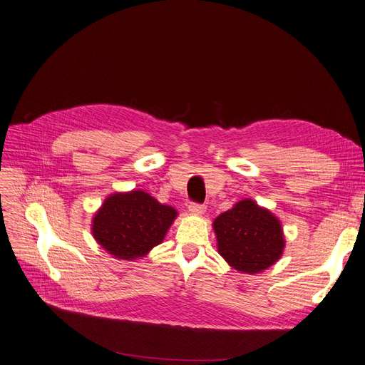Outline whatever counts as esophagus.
Wrapping results in <instances>:
<instances>
[{"label": "esophagus", "instance_id": "1", "mask_svg": "<svg viewBox=\"0 0 365 365\" xmlns=\"http://www.w3.org/2000/svg\"><path fill=\"white\" fill-rule=\"evenodd\" d=\"M188 210H190V213H192V215H203V213L206 212V206L200 205V203H190Z\"/></svg>", "mask_w": 365, "mask_h": 365}]
</instances>
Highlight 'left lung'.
Here are the masks:
<instances>
[{"label":"left lung","instance_id":"left-lung-1","mask_svg":"<svg viewBox=\"0 0 365 365\" xmlns=\"http://www.w3.org/2000/svg\"><path fill=\"white\" fill-rule=\"evenodd\" d=\"M218 252L230 267L245 274L262 272L282 258V222L250 199L235 203L213 221Z\"/></svg>","mask_w":365,"mask_h":365}]
</instances>
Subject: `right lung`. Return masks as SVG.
<instances>
[{"label": "right lung", "instance_id": "right-lung-1", "mask_svg": "<svg viewBox=\"0 0 365 365\" xmlns=\"http://www.w3.org/2000/svg\"><path fill=\"white\" fill-rule=\"evenodd\" d=\"M178 212L143 190L115 192L93 218L96 242L116 259L143 258L160 245Z\"/></svg>", "mask_w": 365, "mask_h": 365}]
</instances>
